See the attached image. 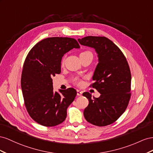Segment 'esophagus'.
I'll list each match as a JSON object with an SVG mask.
<instances>
[{
	"label": "esophagus",
	"instance_id": "1",
	"mask_svg": "<svg viewBox=\"0 0 153 153\" xmlns=\"http://www.w3.org/2000/svg\"><path fill=\"white\" fill-rule=\"evenodd\" d=\"M82 91H81V90H77V95L78 96L82 95Z\"/></svg>",
	"mask_w": 153,
	"mask_h": 153
}]
</instances>
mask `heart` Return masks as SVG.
<instances>
[{
    "label": "heart",
    "mask_w": 153,
    "mask_h": 153,
    "mask_svg": "<svg viewBox=\"0 0 153 153\" xmlns=\"http://www.w3.org/2000/svg\"><path fill=\"white\" fill-rule=\"evenodd\" d=\"M91 54V52H90V51H85V52H82V53H81L80 55H83V54ZM64 62H65V59L63 58L62 60V63H61L62 65H64ZM74 82H75V83L76 85H77L78 86H81L82 83L81 80H80L79 79H78V78H76V79H74Z\"/></svg>",
    "instance_id": "1"
}]
</instances>
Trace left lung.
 Wrapping results in <instances>:
<instances>
[{"mask_svg":"<svg viewBox=\"0 0 153 153\" xmlns=\"http://www.w3.org/2000/svg\"><path fill=\"white\" fill-rule=\"evenodd\" d=\"M78 42L82 45L94 48L99 61L91 86L101 95L92 98L89 92L82 94L89 101L84 117L95 126L110 125L123 114L128 105L131 82L129 65L123 52L106 37L89 36L78 39Z\"/></svg>","mask_w":153,"mask_h":153,"instance_id":"8db88e82","label":"left lung"}]
</instances>
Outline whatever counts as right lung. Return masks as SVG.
Segmentation results:
<instances>
[{
  "label": "right lung",
  "instance_id": "obj_1",
  "mask_svg": "<svg viewBox=\"0 0 153 153\" xmlns=\"http://www.w3.org/2000/svg\"><path fill=\"white\" fill-rule=\"evenodd\" d=\"M74 48H80L74 38H47L37 43L25 58L21 77L25 106L30 117L40 125L52 127L62 123L77 95L72 88L54 92L52 79L61 73L64 54Z\"/></svg>",
  "mask_w": 153,
  "mask_h": 153
}]
</instances>
